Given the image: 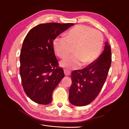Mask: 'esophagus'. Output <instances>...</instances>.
Instances as JSON below:
<instances>
[{"label":"esophagus","mask_w":129,"mask_h":129,"mask_svg":"<svg viewBox=\"0 0 129 129\" xmlns=\"http://www.w3.org/2000/svg\"><path fill=\"white\" fill-rule=\"evenodd\" d=\"M64 73L65 75L68 76V75H70V74H71V71H69V70H68V69H64Z\"/></svg>","instance_id":"34e87169"}]
</instances>
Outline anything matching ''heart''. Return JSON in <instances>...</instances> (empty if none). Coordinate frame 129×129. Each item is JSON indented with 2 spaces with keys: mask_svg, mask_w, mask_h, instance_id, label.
I'll return each instance as SVG.
<instances>
[{
  "mask_svg": "<svg viewBox=\"0 0 129 129\" xmlns=\"http://www.w3.org/2000/svg\"><path fill=\"white\" fill-rule=\"evenodd\" d=\"M104 39L102 33L91 27L78 25L69 30L64 37H56L53 47L56 55L63 58L72 51L75 54L60 62V66L68 69H77L88 66L98 57L102 50Z\"/></svg>",
  "mask_w": 129,
  "mask_h": 129,
  "instance_id": "1",
  "label": "heart"
}]
</instances>
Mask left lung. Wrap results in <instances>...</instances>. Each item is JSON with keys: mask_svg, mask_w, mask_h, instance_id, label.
<instances>
[{"mask_svg": "<svg viewBox=\"0 0 129 129\" xmlns=\"http://www.w3.org/2000/svg\"><path fill=\"white\" fill-rule=\"evenodd\" d=\"M101 55L86 67L72 73L69 101L75 106H85L99 94L106 81L111 63L110 46L107 42Z\"/></svg>", "mask_w": 129, "mask_h": 129, "instance_id": "left-lung-1", "label": "left lung"}]
</instances>
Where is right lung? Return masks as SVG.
<instances>
[{"instance_id": "add662e5", "label": "right lung", "mask_w": 129, "mask_h": 129, "mask_svg": "<svg viewBox=\"0 0 129 129\" xmlns=\"http://www.w3.org/2000/svg\"><path fill=\"white\" fill-rule=\"evenodd\" d=\"M74 24L49 22L33 27L23 41L20 55V75L29 98L40 104L52 101L54 90L64 76L58 67L53 40Z\"/></svg>"}]
</instances>
